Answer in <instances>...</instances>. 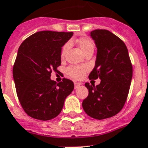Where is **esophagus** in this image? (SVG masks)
<instances>
[{"instance_id": "1", "label": "esophagus", "mask_w": 148, "mask_h": 148, "mask_svg": "<svg viewBox=\"0 0 148 148\" xmlns=\"http://www.w3.org/2000/svg\"><path fill=\"white\" fill-rule=\"evenodd\" d=\"M80 86V83H77V82H74V88L77 89L78 88L79 86Z\"/></svg>"}]
</instances>
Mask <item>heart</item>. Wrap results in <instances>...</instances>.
Returning <instances> with one entry per match:
<instances>
[{"instance_id": "b5f03b06", "label": "heart", "mask_w": 148, "mask_h": 148, "mask_svg": "<svg viewBox=\"0 0 148 148\" xmlns=\"http://www.w3.org/2000/svg\"><path fill=\"white\" fill-rule=\"evenodd\" d=\"M77 43L81 51L84 53H86V51H90V50L93 51V49H94V42L92 39L88 37L80 38L77 41ZM69 46H70V42H67L62 47V57H64V55H65L66 51L68 49ZM86 71V68L84 66H71L67 68V74L68 76L73 79H80L84 77Z\"/></svg>"}]
</instances>
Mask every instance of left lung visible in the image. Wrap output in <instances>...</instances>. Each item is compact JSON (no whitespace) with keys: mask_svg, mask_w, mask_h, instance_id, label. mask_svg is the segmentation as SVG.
I'll return each mask as SVG.
<instances>
[{"mask_svg":"<svg viewBox=\"0 0 148 148\" xmlns=\"http://www.w3.org/2000/svg\"><path fill=\"white\" fill-rule=\"evenodd\" d=\"M90 35L97 53L89 78H99L101 81L96 86L85 84L89 94L82 106L89 116L100 120L114 116L124 106L132 78V65L125 44L112 32L96 29Z\"/></svg>","mask_w":148,"mask_h":148,"instance_id":"1","label":"left lung"}]
</instances>
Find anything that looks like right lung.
Instances as JSON below:
<instances>
[{
	"instance_id": "right-lung-1",
	"label": "right lung",
	"mask_w": 148,
	"mask_h": 148,
	"mask_svg": "<svg viewBox=\"0 0 148 148\" xmlns=\"http://www.w3.org/2000/svg\"><path fill=\"white\" fill-rule=\"evenodd\" d=\"M73 32L40 31L23 42L13 68L18 99L28 116L47 121L59 115L66 97L74 90V83L63 78L51 80L52 71L61 65L62 47Z\"/></svg>"
}]
</instances>
